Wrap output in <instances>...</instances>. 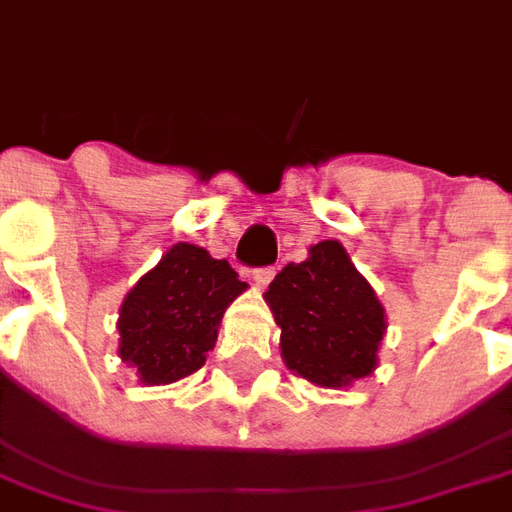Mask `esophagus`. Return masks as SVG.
Instances as JSON below:
<instances>
[{"instance_id":"esophagus-1","label":"esophagus","mask_w":512,"mask_h":512,"mask_svg":"<svg viewBox=\"0 0 512 512\" xmlns=\"http://www.w3.org/2000/svg\"><path fill=\"white\" fill-rule=\"evenodd\" d=\"M277 277V268L271 266H260L252 271V279H255V285H260V288H266L271 279Z\"/></svg>"}]
</instances>
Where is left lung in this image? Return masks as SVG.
Here are the masks:
<instances>
[{
    "label": "left lung",
    "instance_id": "left-lung-1",
    "mask_svg": "<svg viewBox=\"0 0 512 512\" xmlns=\"http://www.w3.org/2000/svg\"><path fill=\"white\" fill-rule=\"evenodd\" d=\"M266 301L282 329L285 365L321 386H345L376 370L384 307L337 241H321L304 263H288Z\"/></svg>",
    "mask_w": 512,
    "mask_h": 512
}]
</instances>
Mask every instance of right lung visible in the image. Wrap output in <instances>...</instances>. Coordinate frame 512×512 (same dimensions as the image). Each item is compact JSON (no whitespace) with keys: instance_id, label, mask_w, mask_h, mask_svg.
Here are the masks:
<instances>
[{"instance_id":"obj_1","label":"right lung","mask_w":512,"mask_h":512,"mask_svg":"<svg viewBox=\"0 0 512 512\" xmlns=\"http://www.w3.org/2000/svg\"><path fill=\"white\" fill-rule=\"evenodd\" d=\"M246 290L227 260L175 244L120 307V356L145 384H172L205 365L224 310Z\"/></svg>"}]
</instances>
